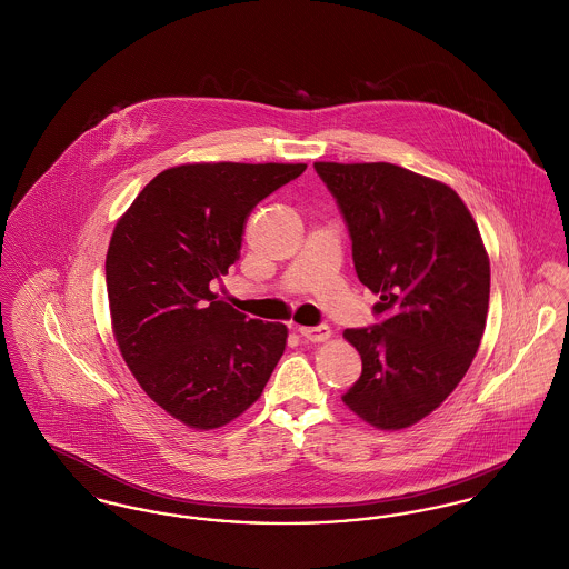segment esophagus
<instances>
[{"mask_svg": "<svg viewBox=\"0 0 569 569\" xmlns=\"http://www.w3.org/2000/svg\"><path fill=\"white\" fill-rule=\"evenodd\" d=\"M299 333L309 342H325L331 336L329 327H325V325H320V327H299Z\"/></svg>", "mask_w": 569, "mask_h": 569, "instance_id": "obj_1", "label": "esophagus"}]
</instances>
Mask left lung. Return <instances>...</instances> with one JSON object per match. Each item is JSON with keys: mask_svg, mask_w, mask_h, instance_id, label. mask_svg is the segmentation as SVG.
Listing matches in <instances>:
<instances>
[{"mask_svg": "<svg viewBox=\"0 0 569 569\" xmlns=\"http://www.w3.org/2000/svg\"><path fill=\"white\" fill-rule=\"evenodd\" d=\"M349 227L359 281L379 295L372 327L347 329L361 377L342 396L363 422L416 425L466 377L489 306V258L459 194L390 162H316Z\"/></svg>", "mask_w": 569, "mask_h": 569, "instance_id": "1", "label": "left lung"}]
</instances>
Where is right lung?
<instances>
[{"label": "right lung", "instance_id": "1", "mask_svg": "<svg viewBox=\"0 0 569 569\" xmlns=\"http://www.w3.org/2000/svg\"><path fill=\"white\" fill-rule=\"evenodd\" d=\"M307 164H181L153 177L119 219L106 286L119 350L147 396L210 431L263 392L288 340L217 301L210 283L240 258L251 210Z\"/></svg>", "mask_w": 569, "mask_h": 569}]
</instances>
